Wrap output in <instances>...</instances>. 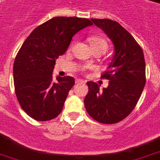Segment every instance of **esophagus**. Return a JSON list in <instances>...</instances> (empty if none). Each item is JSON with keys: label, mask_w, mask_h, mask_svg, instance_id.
Returning a JSON list of instances; mask_svg holds the SVG:
<instances>
[{"label": "esophagus", "mask_w": 160, "mask_h": 160, "mask_svg": "<svg viewBox=\"0 0 160 160\" xmlns=\"http://www.w3.org/2000/svg\"><path fill=\"white\" fill-rule=\"evenodd\" d=\"M85 83H86V81L83 80H80V79H79V80H75V84H78V85H79V84H85Z\"/></svg>", "instance_id": "obj_1"}]
</instances>
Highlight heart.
I'll return each instance as SVG.
<instances>
[{
  "label": "heart",
  "mask_w": 160,
  "mask_h": 160,
  "mask_svg": "<svg viewBox=\"0 0 160 160\" xmlns=\"http://www.w3.org/2000/svg\"><path fill=\"white\" fill-rule=\"evenodd\" d=\"M92 49H103L107 51L108 42L102 36H92L89 39Z\"/></svg>",
  "instance_id": "b5f03b06"
}]
</instances>
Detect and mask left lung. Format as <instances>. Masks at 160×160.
I'll return each instance as SVG.
<instances>
[{
	"label": "left lung",
	"instance_id": "1",
	"mask_svg": "<svg viewBox=\"0 0 160 160\" xmlns=\"http://www.w3.org/2000/svg\"><path fill=\"white\" fill-rule=\"evenodd\" d=\"M92 22L113 44L112 62L102 78L109 80L107 88L88 81L84 102L92 118L102 124H115L134 109L146 83L145 60L141 47L122 26L110 19L92 18Z\"/></svg>",
	"mask_w": 160,
	"mask_h": 160
}]
</instances>
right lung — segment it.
Here are the masks:
<instances>
[{"label": "right lung", "mask_w": 160, "mask_h": 160, "mask_svg": "<svg viewBox=\"0 0 160 160\" xmlns=\"http://www.w3.org/2000/svg\"><path fill=\"white\" fill-rule=\"evenodd\" d=\"M92 25L87 18H53L24 41L14 61V87L20 106L32 119L47 121L62 112L74 79L57 76L53 80L56 59L67 51L77 32Z\"/></svg>", "instance_id": "right-lung-1"}]
</instances>
